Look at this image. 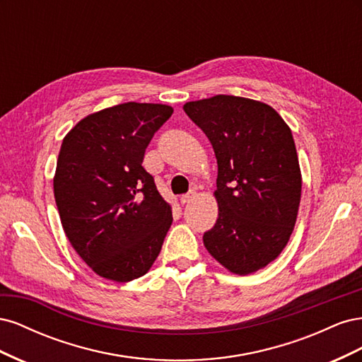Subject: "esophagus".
<instances>
[{
	"mask_svg": "<svg viewBox=\"0 0 362 362\" xmlns=\"http://www.w3.org/2000/svg\"><path fill=\"white\" fill-rule=\"evenodd\" d=\"M194 198H196V192H189L187 194H182V196H181L180 202H181L182 205H185V204H190Z\"/></svg>",
	"mask_w": 362,
	"mask_h": 362,
	"instance_id": "34e87169",
	"label": "esophagus"
}]
</instances>
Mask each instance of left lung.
<instances>
[{"label":"left lung","instance_id":"8db88e82","mask_svg":"<svg viewBox=\"0 0 362 362\" xmlns=\"http://www.w3.org/2000/svg\"><path fill=\"white\" fill-rule=\"evenodd\" d=\"M217 158L218 217L204 245L223 267L249 275L288 243L302 177L291 129L264 103L231 95L184 104Z\"/></svg>","mask_w":362,"mask_h":362}]
</instances>
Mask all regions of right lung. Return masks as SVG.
Segmentation results:
<instances>
[{"instance_id":"1","label":"right lung","mask_w":362,"mask_h":362,"mask_svg":"<svg viewBox=\"0 0 362 362\" xmlns=\"http://www.w3.org/2000/svg\"><path fill=\"white\" fill-rule=\"evenodd\" d=\"M163 104L125 103L89 115L63 139L54 198L72 247L96 275L144 276L172 225L170 205L141 166L172 116Z\"/></svg>"}]
</instances>
